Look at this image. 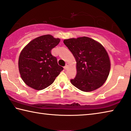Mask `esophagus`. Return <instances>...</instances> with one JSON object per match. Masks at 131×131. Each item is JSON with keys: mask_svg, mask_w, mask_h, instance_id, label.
<instances>
[{"mask_svg": "<svg viewBox=\"0 0 131 131\" xmlns=\"http://www.w3.org/2000/svg\"><path fill=\"white\" fill-rule=\"evenodd\" d=\"M68 63H66V65H65V66H64V69H65V70H66V69H68Z\"/></svg>", "mask_w": 131, "mask_h": 131, "instance_id": "1", "label": "esophagus"}]
</instances>
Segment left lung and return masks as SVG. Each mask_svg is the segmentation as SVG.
Segmentation results:
<instances>
[{
    "label": "left lung",
    "mask_w": 131,
    "mask_h": 131,
    "mask_svg": "<svg viewBox=\"0 0 131 131\" xmlns=\"http://www.w3.org/2000/svg\"><path fill=\"white\" fill-rule=\"evenodd\" d=\"M76 59L77 74L70 82L84 92H90L105 83L110 69L107 52L101 44L88 37L64 40Z\"/></svg>",
    "instance_id": "1"
}]
</instances>
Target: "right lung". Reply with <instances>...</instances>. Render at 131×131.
Masks as SVG:
<instances>
[{
	"label": "right lung",
	"instance_id": "right-lung-1",
	"mask_svg": "<svg viewBox=\"0 0 131 131\" xmlns=\"http://www.w3.org/2000/svg\"><path fill=\"white\" fill-rule=\"evenodd\" d=\"M60 41L50 35L37 37L22 50L18 68L21 77L29 87L37 90L47 88L63 69L51 51Z\"/></svg>",
	"mask_w": 131,
	"mask_h": 131
}]
</instances>
